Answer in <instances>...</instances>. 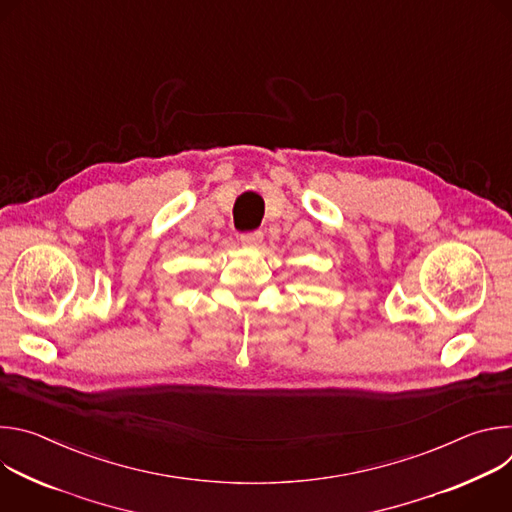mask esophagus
Masks as SVG:
<instances>
[{
  "label": "esophagus",
  "mask_w": 512,
  "mask_h": 512,
  "mask_svg": "<svg viewBox=\"0 0 512 512\" xmlns=\"http://www.w3.org/2000/svg\"><path fill=\"white\" fill-rule=\"evenodd\" d=\"M261 241H263V233H261V231H253V233L241 235V245H243V247H249V249L259 247Z\"/></svg>",
  "instance_id": "1"
}]
</instances>
